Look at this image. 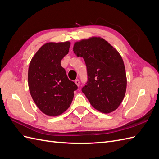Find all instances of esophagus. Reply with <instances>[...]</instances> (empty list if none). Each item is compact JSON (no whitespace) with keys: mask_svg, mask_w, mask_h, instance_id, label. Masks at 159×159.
I'll list each match as a JSON object with an SVG mask.
<instances>
[{"mask_svg":"<svg viewBox=\"0 0 159 159\" xmlns=\"http://www.w3.org/2000/svg\"><path fill=\"white\" fill-rule=\"evenodd\" d=\"M75 84L78 85V86H80V80H75Z\"/></svg>","mask_w":159,"mask_h":159,"instance_id":"obj_1","label":"esophagus"}]
</instances>
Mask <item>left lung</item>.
Returning <instances> with one entry per match:
<instances>
[{"label": "left lung", "instance_id": "obj_1", "mask_svg": "<svg viewBox=\"0 0 159 159\" xmlns=\"http://www.w3.org/2000/svg\"><path fill=\"white\" fill-rule=\"evenodd\" d=\"M73 50L83 57L87 67L88 81L81 91L91 105L104 113L117 109L127 88L125 68L119 53L100 37L77 42Z\"/></svg>", "mask_w": 159, "mask_h": 159}]
</instances>
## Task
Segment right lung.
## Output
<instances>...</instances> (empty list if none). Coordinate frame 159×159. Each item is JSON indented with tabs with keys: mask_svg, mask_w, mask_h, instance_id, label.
<instances>
[{
	"mask_svg": "<svg viewBox=\"0 0 159 159\" xmlns=\"http://www.w3.org/2000/svg\"><path fill=\"white\" fill-rule=\"evenodd\" d=\"M70 42H48L33 56L28 68V88L42 113L57 116L68 109L78 86L66 75L61 60L68 54Z\"/></svg>",
	"mask_w": 159,
	"mask_h": 159,
	"instance_id": "1",
	"label": "right lung"
}]
</instances>
